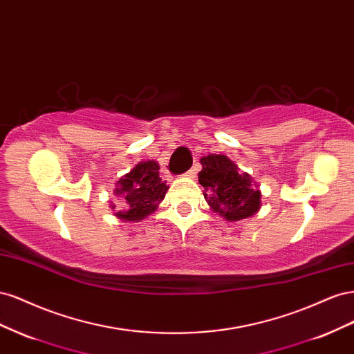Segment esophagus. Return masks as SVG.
Returning a JSON list of instances; mask_svg holds the SVG:
<instances>
[{
    "label": "esophagus",
    "instance_id": "34e87169",
    "mask_svg": "<svg viewBox=\"0 0 354 354\" xmlns=\"http://www.w3.org/2000/svg\"><path fill=\"white\" fill-rule=\"evenodd\" d=\"M195 171H196L195 168H192V169H189V171H187V173H186L185 176H186L187 178H195V176H196Z\"/></svg>",
    "mask_w": 354,
    "mask_h": 354
}]
</instances>
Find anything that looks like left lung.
Returning a JSON list of instances; mask_svg holds the SVG:
<instances>
[{"instance_id": "1", "label": "left lung", "mask_w": 354, "mask_h": 354, "mask_svg": "<svg viewBox=\"0 0 354 354\" xmlns=\"http://www.w3.org/2000/svg\"><path fill=\"white\" fill-rule=\"evenodd\" d=\"M199 183L205 189L209 208L226 221L252 217L261 207V192L248 173L226 155L209 153L201 158Z\"/></svg>"}]
</instances>
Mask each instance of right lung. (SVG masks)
Here are the masks:
<instances>
[{"instance_id":"right-lung-1","label":"right lung","mask_w":354,"mask_h":354,"mask_svg":"<svg viewBox=\"0 0 354 354\" xmlns=\"http://www.w3.org/2000/svg\"><path fill=\"white\" fill-rule=\"evenodd\" d=\"M167 190V181L159 177V164L156 160H142L130 173L118 180L113 195L125 199L127 209L116 211L113 216L127 223L140 221L155 212L159 203L164 201ZM109 203L111 209H115V203Z\"/></svg>"}]
</instances>
